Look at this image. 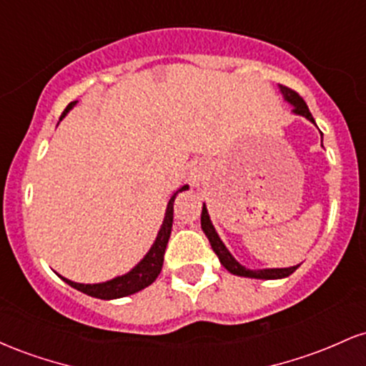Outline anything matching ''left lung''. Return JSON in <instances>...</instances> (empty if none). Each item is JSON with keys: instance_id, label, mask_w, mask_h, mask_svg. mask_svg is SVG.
<instances>
[{"instance_id": "left-lung-1", "label": "left lung", "mask_w": 366, "mask_h": 366, "mask_svg": "<svg viewBox=\"0 0 366 366\" xmlns=\"http://www.w3.org/2000/svg\"><path fill=\"white\" fill-rule=\"evenodd\" d=\"M279 89H280V92H282L285 102L292 107L294 115L305 117L306 120H310L312 124H315V119L312 117V113H310V108L306 107L303 98H301L297 92H294L292 89H289V87H285V86H279ZM201 229H203L204 236L208 237L209 244H212V249L215 251V254L218 256V259H220V263L224 264L230 274H234L237 277H247V279H262V280H275V279H284V277H289L297 267H300V264H296V267H289V268H258V270L246 268L244 264L239 263L237 259L232 256V253L227 249L224 241H222L220 236H218L215 227H213V224H212V218H209V215H208V208L204 203H203V212H201Z\"/></svg>"}]
</instances>
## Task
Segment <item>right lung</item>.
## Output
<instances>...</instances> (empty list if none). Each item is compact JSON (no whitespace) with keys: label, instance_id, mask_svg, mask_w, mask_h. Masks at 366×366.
Listing matches in <instances>:
<instances>
[{"label":"right lung","instance_id":"obj_1","mask_svg":"<svg viewBox=\"0 0 366 366\" xmlns=\"http://www.w3.org/2000/svg\"><path fill=\"white\" fill-rule=\"evenodd\" d=\"M77 104V102H72L69 107L65 108L63 112L61 119L66 115L72 108ZM189 189L187 184H184L182 187H179L177 191H174V194L170 196L169 203H167V209H165V218H163V224L159 227L158 236L154 239L153 246L149 247L148 253L144 254V258L141 259L132 270H129L127 274L115 277V279L107 280V282H99V284H81V282H74V280L65 279V277L58 275L63 282H66L70 287L77 289L87 296L98 297V300H119V297H125L130 296V294H136L146 289L148 285H151L157 280V277L159 275L163 267V254H165L167 244H169L170 239V232H172V224H174V201L177 197L179 192L186 191Z\"/></svg>","mask_w":366,"mask_h":366}]
</instances>
